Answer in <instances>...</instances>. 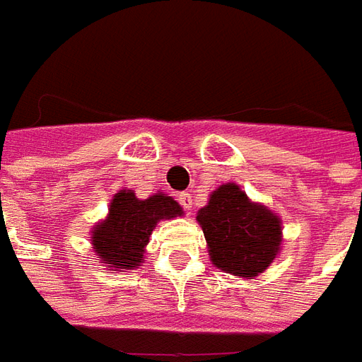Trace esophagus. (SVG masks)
<instances>
[{
    "label": "esophagus",
    "instance_id": "34e87169",
    "mask_svg": "<svg viewBox=\"0 0 362 362\" xmlns=\"http://www.w3.org/2000/svg\"><path fill=\"white\" fill-rule=\"evenodd\" d=\"M179 204L183 206L185 210H191L193 209V197H191V193L189 191H185V193H179Z\"/></svg>",
    "mask_w": 362,
    "mask_h": 362
}]
</instances>
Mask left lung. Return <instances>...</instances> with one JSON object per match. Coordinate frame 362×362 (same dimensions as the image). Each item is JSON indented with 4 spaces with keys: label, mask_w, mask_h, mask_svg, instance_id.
Segmentation results:
<instances>
[{
    "label": "left lung",
    "mask_w": 362,
    "mask_h": 362,
    "mask_svg": "<svg viewBox=\"0 0 362 362\" xmlns=\"http://www.w3.org/2000/svg\"><path fill=\"white\" fill-rule=\"evenodd\" d=\"M210 259L218 269L238 276H255L271 265L281 245V220L247 199L234 183L210 194L199 210Z\"/></svg>",
    "instance_id": "8db88e82"
}]
</instances>
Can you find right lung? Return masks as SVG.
I'll return each mask as SVG.
<instances>
[{
    "label": "right lung",
    "mask_w": 362,
    "mask_h": 362,
    "mask_svg": "<svg viewBox=\"0 0 362 362\" xmlns=\"http://www.w3.org/2000/svg\"><path fill=\"white\" fill-rule=\"evenodd\" d=\"M181 214L183 210L171 197L158 193L140 201L132 191H120L112 199L107 220L93 230V250L112 271L136 267L144 263L142 253L156 224Z\"/></svg>",
    "instance_id": "add662e5"
}]
</instances>
